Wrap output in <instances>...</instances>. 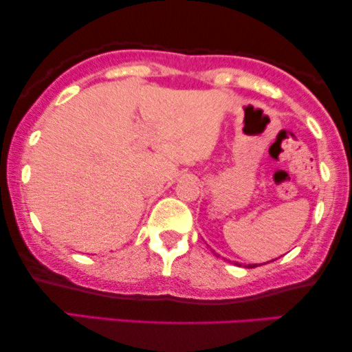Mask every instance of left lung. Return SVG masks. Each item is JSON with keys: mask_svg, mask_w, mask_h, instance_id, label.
<instances>
[{"mask_svg": "<svg viewBox=\"0 0 352 352\" xmlns=\"http://www.w3.org/2000/svg\"><path fill=\"white\" fill-rule=\"evenodd\" d=\"M272 261H274V259H272ZM235 264H237V266H240L239 263H235ZM264 264H266V263H264ZM256 266H258V264H248V266H247V264H245V267H256Z\"/></svg>", "mask_w": 352, "mask_h": 352, "instance_id": "obj_1", "label": "left lung"}]
</instances>
